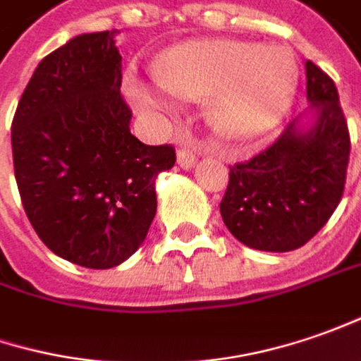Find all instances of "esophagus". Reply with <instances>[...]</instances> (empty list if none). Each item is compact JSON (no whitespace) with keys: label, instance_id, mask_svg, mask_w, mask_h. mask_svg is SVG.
<instances>
[{"label":"esophagus","instance_id":"obj_1","mask_svg":"<svg viewBox=\"0 0 361 361\" xmlns=\"http://www.w3.org/2000/svg\"><path fill=\"white\" fill-rule=\"evenodd\" d=\"M195 159H197V154H195V149H193V147L181 145L180 149H178V164H180L183 169L193 168Z\"/></svg>","mask_w":361,"mask_h":361}]
</instances>
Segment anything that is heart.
<instances>
[{
    "instance_id": "heart-1",
    "label": "heart",
    "mask_w": 361,
    "mask_h": 361,
    "mask_svg": "<svg viewBox=\"0 0 361 361\" xmlns=\"http://www.w3.org/2000/svg\"><path fill=\"white\" fill-rule=\"evenodd\" d=\"M161 87L133 81L135 106L143 111H171L169 94L205 99V116L216 133L247 140L276 126L290 107L298 69L280 45L233 39H200L168 49L154 66Z\"/></svg>"
}]
</instances>
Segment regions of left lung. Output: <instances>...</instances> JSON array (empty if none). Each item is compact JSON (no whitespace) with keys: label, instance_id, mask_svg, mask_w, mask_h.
<instances>
[{"label":"left lung","instance_id":"left-lung-1","mask_svg":"<svg viewBox=\"0 0 361 361\" xmlns=\"http://www.w3.org/2000/svg\"><path fill=\"white\" fill-rule=\"evenodd\" d=\"M312 123L300 119L252 159L230 166L219 212L243 245L292 252L326 226L340 204L350 161V131L336 83L305 63Z\"/></svg>","mask_w":361,"mask_h":361}]
</instances>
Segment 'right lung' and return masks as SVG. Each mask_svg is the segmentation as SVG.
I'll use <instances>...</instances> for the list:
<instances>
[{"label":"right lung","mask_w":361,"mask_h":361,"mask_svg":"<svg viewBox=\"0 0 361 361\" xmlns=\"http://www.w3.org/2000/svg\"><path fill=\"white\" fill-rule=\"evenodd\" d=\"M114 35L83 33L45 56L11 123L33 230L54 254L92 269L119 266L142 245L157 209V173L176 164L171 145L131 135Z\"/></svg>","instance_id":"1"}]
</instances>
